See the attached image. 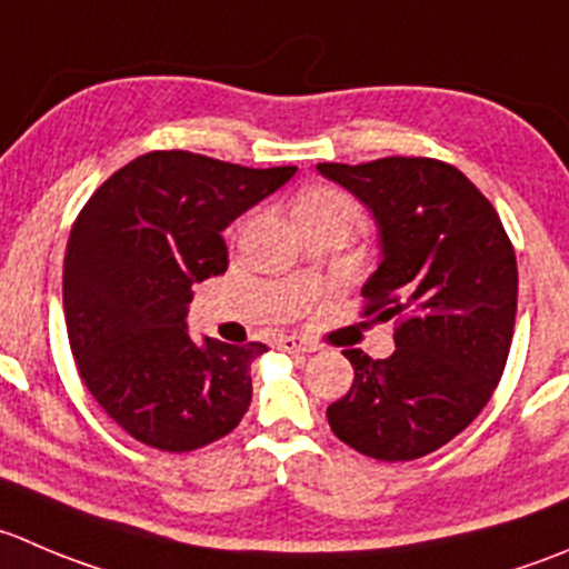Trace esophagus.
Masks as SVG:
<instances>
[{
	"mask_svg": "<svg viewBox=\"0 0 569 569\" xmlns=\"http://www.w3.org/2000/svg\"><path fill=\"white\" fill-rule=\"evenodd\" d=\"M278 350L291 352V356H306V352H313V345H308L300 336H283V339H278Z\"/></svg>",
	"mask_w": 569,
	"mask_h": 569,
	"instance_id": "34e87169",
	"label": "esophagus"
}]
</instances>
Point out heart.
I'll use <instances>...</instances> for the list:
<instances>
[{
  "mask_svg": "<svg viewBox=\"0 0 569 569\" xmlns=\"http://www.w3.org/2000/svg\"><path fill=\"white\" fill-rule=\"evenodd\" d=\"M313 213H341L347 219H358V206L336 189H313L311 194L297 202V219L313 217Z\"/></svg>",
  "mask_w": 569,
  "mask_h": 569,
  "instance_id": "heart-1",
  "label": "heart"
}]
</instances>
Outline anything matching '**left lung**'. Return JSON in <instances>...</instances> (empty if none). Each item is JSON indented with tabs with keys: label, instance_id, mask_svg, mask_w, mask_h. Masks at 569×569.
<instances>
[{
	"label": "left lung",
	"instance_id": "1",
	"mask_svg": "<svg viewBox=\"0 0 569 569\" xmlns=\"http://www.w3.org/2000/svg\"><path fill=\"white\" fill-rule=\"evenodd\" d=\"M375 219L380 263L363 313L397 317L389 358L345 350L350 391L328 406L330 431L378 461L448 445L481 413L503 375L517 313V258L492 202L433 158L317 163Z\"/></svg>",
	"mask_w": 569,
	"mask_h": 569
}]
</instances>
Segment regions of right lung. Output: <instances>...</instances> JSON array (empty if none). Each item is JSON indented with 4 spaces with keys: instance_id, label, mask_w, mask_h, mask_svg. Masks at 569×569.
Instances as JSON below:
<instances>
[{
    "instance_id": "obj_1",
    "label": "right lung",
    "mask_w": 569,
    "mask_h": 569,
    "mask_svg": "<svg viewBox=\"0 0 569 569\" xmlns=\"http://www.w3.org/2000/svg\"><path fill=\"white\" fill-rule=\"evenodd\" d=\"M295 172L147 152L77 217L63 261L69 345L93 400L138 442L189 453L250 408V367L267 347L191 339V286L228 269L222 230Z\"/></svg>"
}]
</instances>
